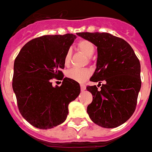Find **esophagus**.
I'll use <instances>...</instances> for the list:
<instances>
[{"label": "esophagus", "instance_id": "obj_1", "mask_svg": "<svg viewBox=\"0 0 152 152\" xmlns=\"http://www.w3.org/2000/svg\"><path fill=\"white\" fill-rule=\"evenodd\" d=\"M80 88H81V90H82V91H84V90L86 89V86H85L84 84H83V83H81V84H80Z\"/></svg>", "mask_w": 152, "mask_h": 152}]
</instances>
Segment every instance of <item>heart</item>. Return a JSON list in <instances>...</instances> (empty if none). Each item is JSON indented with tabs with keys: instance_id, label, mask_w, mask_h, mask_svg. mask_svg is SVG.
I'll return each instance as SVG.
<instances>
[{
	"instance_id": "1",
	"label": "heart",
	"mask_w": 152,
	"mask_h": 152,
	"mask_svg": "<svg viewBox=\"0 0 152 152\" xmlns=\"http://www.w3.org/2000/svg\"><path fill=\"white\" fill-rule=\"evenodd\" d=\"M78 48L82 53L88 57H91L94 53V46L93 43H91L88 41H81L79 42L78 44ZM70 58H71V53L70 52H67V53L65 54L64 57V64L66 66H68L70 63ZM91 69H87V68H83V69H78V68H74V69H69L67 71L66 75L67 77L70 79H73L76 82L82 83L83 81H85L87 78L91 75Z\"/></svg>"
}]
</instances>
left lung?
Instances as JSON below:
<instances>
[{
    "label": "left lung",
    "mask_w": 152,
    "mask_h": 152,
    "mask_svg": "<svg viewBox=\"0 0 152 152\" xmlns=\"http://www.w3.org/2000/svg\"><path fill=\"white\" fill-rule=\"evenodd\" d=\"M97 47L96 69L92 82H104L100 89L87 86L93 101L87 107L91 121L103 128H115L135 112L141 87L140 61L131 45L107 32H78Z\"/></svg>",
    "instance_id": "obj_1"
}]
</instances>
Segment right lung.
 <instances>
[{"instance_id": "obj_1", "label": "right lung", "mask_w": 152, "mask_h": 152, "mask_svg": "<svg viewBox=\"0 0 152 152\" xmlns=\"http://www.w3.org/2000/svg\"><path fill=\"white\" fill-rule=\"evenodd\" d=\"M76 36L45 35L29 41L14 62L12 88L22 117L36 128L47 130L64 123L69 104L80 94L78 82L64 78V57ZM64 78L55 87L52 78Z\"/></svg>"}]
</instances>
